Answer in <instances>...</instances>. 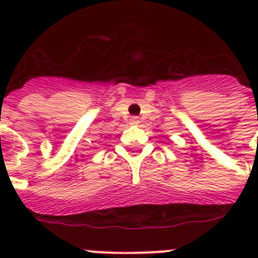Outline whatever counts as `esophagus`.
Instances as JSON below:
<instances>
[{
    "mask_svg": "<svg viewBox=\"0 0 258 258\" xmlns=\"http://www.w3.org/2000/svg\"><path fill=\"white\" fill-rule=\"evenodd\" d=\"M139 123V119H138L137 116H131V119H130V124H138Z\"/></svg>",
    "mask_w": 258,
    "mask_h": 258,
    "instance_id": "obj_1",
    "label": "esophagus"
}]
</instances>
